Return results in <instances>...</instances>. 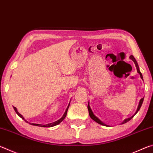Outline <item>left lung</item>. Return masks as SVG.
<instances>
[{
    "instance_id": "obj_1",
    "label": "left lung",
    "mask_w": 153,
    "mask_h": 153,
    "mask_svg": "<svg viewBox=\"0 0 153 153\" xmlns=\"http://www.w3.org/2000/svg\"><path fill=\"white\" fill-rule=\"evenodd\" d=\"M129 58H130L131 60H132L134 62V63H135V65H136V69H137V71H138V73L140 75V77L141 78L143 79V77H142V74H141V72L140 71V69H139V67H138V63H137V61H136V59L134 57V56L133 55H131L130 56H129ZM143 100H144V98H141V100H140V102H139V105H138V108H137V111H136V113L134 114V115H136V114L138 113V111L140 110V107H141V106H142V102H143ZM88 112H89V115H90V117H91L93 120L94 121H95L96 122H97L98 123H99V124H100V125H102V126H106L105 124L104 123H102L101 121H100L99 119L98 118H97V117H96V116L94 115V114H93V113H92V110H91V108H90V106H89V104H88ZM134 115H133V116H131V117H129V118H128V119H126V120H125L123 121V122L122 123V124H123V123H127L128 122V121H129V120H131V118H133V117Z\"/></svg>"
}]
</instances>
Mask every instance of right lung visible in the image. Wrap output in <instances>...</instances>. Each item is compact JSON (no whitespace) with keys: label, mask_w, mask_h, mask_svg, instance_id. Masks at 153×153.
Segmentation results:
<instances>
[{"label":"right lung","mask_w":153,"mask_h":153,"mask_svg":"<svg viewBox=\"0 0 153 153\" xmlns=\"http://www.w3.org/2000/svg\"><path fill=\"white\" fill-rule=\"evenodd\" d=\"M69 105L68 106V107H67V109H66V111H65V113H64V115H63V117H62L60 120H57L56 121H55V122H53V123H48V124H46V125H41V124H36V123H30L31 125H33V126H40V127H45V128H50V127H53V126H56V125H58V124H59L62 121H63L64 119H65V117H66V115H67V111H68V108H69ZM13 108H14V110H15V112H16V113L19 116V117L22 118V119H23V120H24L25 121H26L27 123H28L27 121L25 120V119L24 118V117H23V116L21 115V114L18 112L17 111V108H16V107H13Z\"/></svg>","instance_id":"add662e5"}]
</instances>
